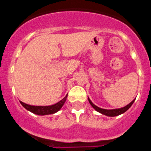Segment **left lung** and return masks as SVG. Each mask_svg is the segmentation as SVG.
<instances>
[{
	"label": "left lung",
	"mask_w": 151,
	"mask_h": 151,
	"mask_svg": "<svg viewBox=\"0 0 151 151\" xmlns=\"http://www.w3.org/2000/svg\"><path fill=\"white\" fill-rule=\"evenodd\" d=\"M134 100H133L130 104H129L127 106H124V107L119 108V109H114V110H106V109H102V108H100L98 107V106H96V105H94V104L91 102V101L88 98V101L89 103H90V104L93 106V108H94V110H97V111L99 112V113H102L104 115L107 116H119L120 115V114H122V113H124L125 111H127L129 108L131 107V106L133 104Z\"/></svg>",
	"instance_id": "left-lung-1"
}]
</instances>
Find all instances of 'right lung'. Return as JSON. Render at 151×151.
<instances>
[{
  "label": "right lung",
  "mask_w": 151,
  "mask_h": 151,
  "mask_svg": "<svg viewBox=\"0 0 151 151\" xmlns=\"http://www.w3.org/2000/svg\"><path fill=\"white\" fill-rule=\"evenodd\" d=\"M66 97H67V95H66V97L63 98L60 101L54 105H50V106H32V105L26 104L22 101H20V104L26 108V110L35 113V114L40 116L49 115V114L57 113V111L60 110L61 107L63 106L64 103L66 102Z\"/></svg>",
  "instance_id": "add662e5"
}]
</instances>
